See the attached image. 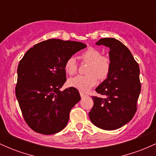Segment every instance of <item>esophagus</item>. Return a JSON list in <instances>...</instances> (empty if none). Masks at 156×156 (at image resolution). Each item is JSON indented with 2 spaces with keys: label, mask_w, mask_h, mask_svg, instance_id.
I'll return each instance as SVG.
<instances>
[{
  "label": "esophagus",
  "mask_w": 156,
  "mask_h": 156,
  "mask_svg": "<svg viewBox=\"0 0 156 156\" xmlns=\"http://www.w3.org/2000/svg\"><path fill=\"white\" fill-rule=\"evenodd\" d=\"M80 97H81V98H83V97H85V96H87V94H86L85 93H84V92H80Z\"/></svg>",
  "instance_id": "esophagus-1"
}]
</instances>
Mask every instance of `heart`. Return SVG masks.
<instances>
[{"instance_id":"b5f03b06","label":"heart","mask_w":156,"mask_h":156,"mask_svg":"<svg viewBox=\"0 0 156 156\" xmlns=\"http://www.w3.org/2000/svg\"><path fill=\"white\" fill-rule=\"evenodd\" d=\"M81 58L83 62H88L85 69L87 74L70 78L68 83L69 86L78 90L87 92L95 85L98 79L103 80L108 78L112 68V62L108 56L102 55L99 50L92 47L88 48L82 53ZM78 68V64L74 57L71 56L66 60L64 69L67 74L75 75Z\"/></svg>"}]
</instances>
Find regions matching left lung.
I'll list each match as a JSON object with an SVG mask.
<instances>
[{"label": "left lung", "instance_id": "1", "mask_svg": "<svg viewBox=\"0 0 156 156\" xmlns=\"http://www.w3.org/2000/svg\"><path fill=\"white\" fill-rule=\"evenodd\" d=\"M96 44L110 48L112 68L108 78L95 89L102 97L92 96L94 104L89 116L101 129H118L136 112L141 92L139 66L129 49L117 39L103 38Z\"/></svg>", "mask_w": 156, "mask_h": 156}]
</instances>
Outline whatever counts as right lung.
I'll return each instance as SVG.
<instances>
[{"label": "right lung", "mask_w": 156, "mask_h": 156, "mask_svg": "<svg viewBox=\"0 0 156 156\" xmlns=\"http://www.w3.org/2000/svg\"><path fill=\"white\" fill-rule=\"evenodd\" d=\"M86 47L76 41L50 39L34 45L20 61L16 97L23 119L37 133L54 134L67 125L80 96L74 87L59 90L67 80L64 63Z\"/></svg>", "instance_id": "1"}]
</instances>
